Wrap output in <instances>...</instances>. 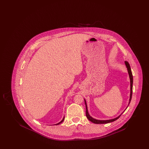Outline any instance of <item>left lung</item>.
<instances>
[{"label":"left lung","instance_id":"obj_1","mask_svg":"<svg viewBox=\"0 0 149 149\" xmlns=\"http://www.w3.org/2000/svg\"><path fill=\"white\" fill-rule=\"evenodd\" d=\"M125 64L126 65V67L127 68L128 72V74H129V76H130V83H131V93H130V102H129V104L131 102V98H132V85H133V76H132V71H131V67L130 66V64L128 63V62L127 61H125ZM85 106H86V116L87 117V118L92 122L93 123H95V124H103V123H110V122H113L114 120H117V119H118L120 117V116L122 115V114H120V116H119L118 117H117V118H114L112 120H95V119H94L92 117H91V116H89V114L88 113V108H87V106H86V102L85 100Z\"/></svg>","mask_w":149,"mask_h":149}]
</instances>
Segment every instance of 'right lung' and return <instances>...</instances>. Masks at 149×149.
Returning <instances> with one entry per match:
<instances>
[{
  "label": "right lung",
  "instance_id": "right-lung-1",
  "mask_svg": "<svg viewBox=\"0 0 149 149\" xmlns=\"http://www.w3.org/2000/svg\"><path fill=\"white\" fill-rule=\"evenodd\" d=\"M64 119H65V117H64V118H63V120H61V122H59V123H57V124H56V125H59V124H60V123H62V122H63V121H64Z\"/></svg>",
  "mask_w": 149,
  "mask_h": 149
}]
</instances>
